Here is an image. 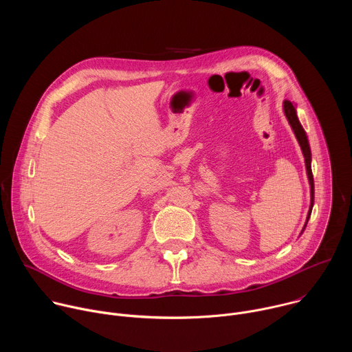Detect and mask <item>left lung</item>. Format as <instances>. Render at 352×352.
<instances>
[{
  "instance_id": "obj_1",
  "label": "left lung",
  "mask_w": 352,
  "mask_h": 352,
  "mask_svg": "<svg viewBox=\"0 0 352 352\" xmlns=\"http://www.w3.org/2000/svg\"><path fill=\"white\" fill-rule=\"evenodd\" d=\"M283 109H284V114L295 133V138L300 146V148H302V153H304V157H305V167H307V174H308V179H309V185H311V206H309V212H308V217H307V223L302 228V231L305 230L307 224H308V220L311 217V213H312V208H314V196H315V186H314V174H312V168H311V162H312V155H311V147H309V142H308V136L302 128V125H300L298 117H296V110H295V106L292 104V102H289V100H284L283 103Z\"/></svg>"
}]
</instances>
